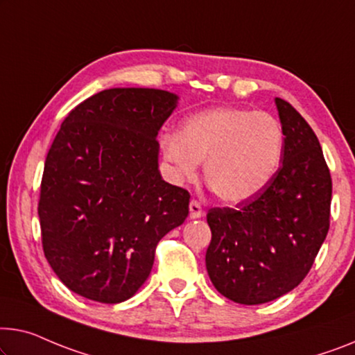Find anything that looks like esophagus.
Segmentation results:
<instances>
[{
    "mask_svg": "<svg viewBox=\"0 0 355 355\" xmlns=\"http://www.w3.org/2000/svg\"><path fill=\"white\" fill-rule=\"evenodd\" d=\"M189 216H191L193 220L200 218V216H202V207H200V204L194 199L189 202Z\"/></svg>",
    "mask_w": 355,
    "mask_h": 355,
    "instance_id": "obj_1",
    "label": "esophagus"
}]
</instances>
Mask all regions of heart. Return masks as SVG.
Returning <instances> with one entry per match:
<instances>
[{"instance_id":"obj_1","label":"heart","mask_w":355,"mask_h":355,"mask_svg":"<svg viewBox=\"0 0 355 355\" xmlns=\"http://www.w3.org/2000/svg\"><path fill=\"white\" fill-rule=\"evenodd\" d=\"M162 159L178 182L204 162V178L216 198L241 204L260 194L279 171L284 129L272 114L218 107L184 119L177 135L162 139Z\"/></svg>"}]
</instances>
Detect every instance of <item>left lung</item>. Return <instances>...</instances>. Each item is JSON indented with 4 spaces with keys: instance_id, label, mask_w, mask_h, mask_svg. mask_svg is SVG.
<instances>
[{
    "instance_id": "1",
    "label": "left lung",
    "mask_w": 355,
    "mask_h": 355,
    "mask_svg": "<svg viewBox=\"0 0 355 355\" xmlns=\"http://www.w3.org/2000/svg\"><path fill=\"white\" fill-rule=\"evenodd\" d=\"M274 102L284 129L282 166L255 198L207 214L209 277L221 295L248 306L298 287L330 226L331 177L319 140L292 105Z\"/></svg>"
}]
</instances>
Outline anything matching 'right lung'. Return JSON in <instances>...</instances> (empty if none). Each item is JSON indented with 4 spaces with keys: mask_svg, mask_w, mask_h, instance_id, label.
<instances>
[{
    "mask_svg": "<svg viewBox=\"0 0 355 355\" xmlns=\"http://www.w3.org/2000/svg\"><path fill=\"white\" fill-rule=\"evenodd\" d=\"M178 95L114 87L70 111L47 153L38 215L46 260L71 292L129 300L155 250L189 214V193L162 180L156 137Z\"/></svg>",
    "mask_w": 355,
    "mask_h": 355,
    "instance_id": "add662e5",
    "label": "right lung"
}]
</instances>
